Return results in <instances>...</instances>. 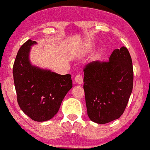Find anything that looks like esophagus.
I'll return each instance as SVG.
<instances>
[{"mask_svg":"<svg viewBox=\"0 0 150 150\" xmlns=\"http://www.w3.org/2000/svg\"><path fill=\"white\" fill-rule=\"evenodd\" d=\"M75 81L78 84H82V83H83V77L80 75V74H78V75H75Z\"/></svg>","mask_w":150,"mask_h":150,"instance_id":"esophagus-1","label":"esophagus"}]
</instances>
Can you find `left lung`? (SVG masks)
I'll use <instances>...</instances> for the list:
<instances>
[{"label":"left lung","mask_w":150,"mask_h":150,"mask_svg":"<svg viewBox=\"0 0 150 150\" xmlns=\"http://www.w3.org/2000/svg\"><path fill=\"white\" fill-rule=\"evenodd\" d=\"M83 89L89 119L107 124L124 113L133 87L132 58L126 47L116 49L109 61H92L83 69Z\"/></svg>","instance_id":"1"}]
</instances>
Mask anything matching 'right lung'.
Here are the masks:
<instances>
[{"label": "right lung", "instance_id": "right-lung-1", "mask_svg": "<svg viewBox=\"0 0 150 150\" xmlns=\"http://www.w3.org/2000/svg\"><path fill=\"white\" fill-rule=\"evenodd\" d=\"M36 43L29 40L18 50L13 78L20 108L33 121L43 122L58 113L63 99L72 89V81L71 75H59L31 64V47Z\"/></svg>", "mask_w": 150, "mask_h": 150}]
</instances>
